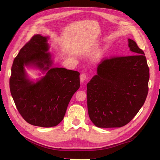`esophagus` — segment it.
I'll return each instance as SVG.
<instances>
[{"label":"esophagus","mask_w":160,"mask_h":160,"mask_svg":"<svg viewBox=\"0 0 160 160\" xmlns=\"http://www.w3.org/2000/svg\"><path fill=\"white\" fill-rule=\"evenodd\" d=\"M87 79V75L85 74H81L80 76V81L81 83H84Z\"/></svg>","instance_id":"obj_1"}]
</instances>
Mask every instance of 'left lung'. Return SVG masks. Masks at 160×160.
I'll return each mask as SVG.
<instances>
[{
    "instance_id": "left-lung-1",
    "label": "left lung",
    "mask_w": 160,
    "mask_h": 160,
    "mask_svg": "<svg viewBox=\"0 0 160 160\" xmlns=\"http://www.w3.org/2000/svg\"><path fill=\"white\" fill-rule=\"evenodd\" d=\"M128 47L132 55L103 61L87 84L89 116L98 128L124 126L146 99L149 79L146 58L130 38Z\"/></svg>"
}]
</instances>
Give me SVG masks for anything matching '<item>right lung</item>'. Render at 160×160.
Masks as SVG:
<instances>
[{"mask_svg": "<svg viewBox=\"0 0 160 160\" xmlns=\"http://www.w3.org/2000/svg\"><path fill=\"white\" fill-rule=\"evenodd\" d=\"M49 38L33 36L14 59L10 78L11 93L18 112L28 123L43 128L62 122L80 87L79 72L53 67ZM28 68L38 69L44 75L31 79L26 69Z\"/></svg>", "mask_w": 160, "mask_h": 160, "instance_id": "add662e5", "label": "right lung"}]
</instances>
